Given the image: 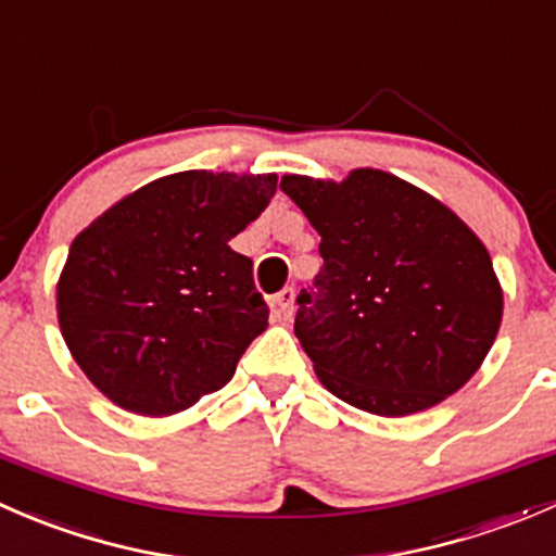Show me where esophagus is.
Returning <instances> with one entry per match:
<instances>
[{"mask_svg": "<svg viewBox=\"0 0 556 556\" xmlns=\"http://www.w3.org/2000/svg\"><path fill=\"white\" fill-rule=\"evenodd\" d=\"M274 312L279 314V319L293 317V312H295V290L293 288L279 290L277 299H274Z\"/></svg>", "mask_w": 556, "mask_h": 556, "instance_id": "1", "label": "esophagus"}]
</instances>
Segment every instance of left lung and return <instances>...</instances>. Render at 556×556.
Here are the masks:
<instances>
[{
    "instance_id": "obj_1",
    "label": "left lung",
    "mask_w": 556,
    "mask_h": 556,
    "mask_svg": "<svg viewBox=\"0 0 556 556\" xmlns=\"http://www.w3.org/2000/svg\"><path fill=\"white\" fill-rule=\"evenodd\" d=\"M325 266L299 295L295 336L317 379L379 417L428 412L484 363L503 288L484 242L439 199L382 169L341 182L285 174Z\"/></svg>"
}]
</instances>
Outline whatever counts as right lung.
<instances>
[{
  "label": "right lung",
  "mask_w": 556,
  "mask_h": 556,
  "mask_svg": "<svg viewBox=\"0 0 556 556\" xmlns=\"http://www.w3.org/2000/svg\"><path fill=\"white\" fill-rule=\"evenodd\" d=\"M274 190L277 174H166L77 233L55 285L61 336L115 406L169 417L231 382L268 306L228 242Z\"/></svg>",
  "instance_id": "obj_1"
}]
</instances>
